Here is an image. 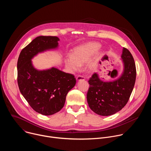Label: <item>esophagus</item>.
I'll list each match as a JSON object with an SVG mask.
<instances>
[{"label": "esophagus", "mask_w": 151, "mask_h": 151, "mask_svg": "<svg viewBox=\"0 0 151 151\" xmlns=\"http://www.w3.org/2000/svg\"><path fill=\"white\" fill-rule=\"evenodd\" d=\"M76 80L78 81H81V80H85V78L83 77V76H78L77 77H76Z\"/></svg>", "instance_id": "obj_1"}]
</instances>
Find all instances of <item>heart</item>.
<instances>
[{"instance_id": "b5f03b06", "label": "heart", "mask_w": 151, "mask_h": 151, "mask_svg": "<svg viewBox=\"0 0 151 151\" xmlns=\"http://www.w3.org/2000/svg\"><path fill=\"white\" fill-rule=\"evenodd\" d=\"M100 48V45L96 42L86 43L75 47L72 55H69L65 58L66 67L71 72H76L80 70L81 66L86 63V69L89 72H93L103 52V50L98 51ZM94 54V57L91 59Z\"/></svg>"}]
</instances>
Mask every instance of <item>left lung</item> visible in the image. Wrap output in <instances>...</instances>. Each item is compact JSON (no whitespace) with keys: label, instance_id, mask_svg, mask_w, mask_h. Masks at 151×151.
Wrapping results in <instances>:
<instances>
[{"label":"left lung","instance_id":"left-lung-1","mask_svg":"<svg viewBox=\"0 0 151 151\" xmlns=\"http://www.w3.org/2000/svg\"><path fill=\"white\" fill-rule=\"evenodd\" d=\"M121 59L123 71L118 78L104 81L96 73L88 81L87 102L90 109L99 115L110 116L121 111L133 91L136 78L134 58L130 51L123 48Z\"/></svg>","mask_w":151,"mask_h":151}]
</instances>
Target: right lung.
I'll return each instance as SVG.
<instances>
[{
    "instance_id": "add662e5",
    "label": "right lung",
    "mask_w": 151,
    "mask_h": 151,
    "mask_svg": "<svg viewBox=\"0 0 151 151\" xmlns=\"http://www.w3.org/2000/svg\"><path fill=\"white\" fill-rule=\"evenodd\" d=\"M57 36H40L21 51L17 62L19 91L33 109L44 115L59 112L64 105L68 92L76 84L74 76L51 68L36 69L32 60L40 53L58 48Z\"/></svg>"
}]
</instances>
